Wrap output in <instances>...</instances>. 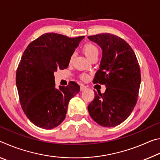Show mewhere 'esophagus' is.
<instances>
[{
	"mask_svg": "<svg viewBox=\"0 0 160 160\" xmlns=\"http://www.w3.org/2000/svg\"><path fill=\"white\" fill-rule=\"evenodd\" d=\"M86 89H87V87H86V86L83 85H80V90H81V91L85 90H86Z\"/></svg>",
	"mask_w": 160,
	"mask_h": 160,
	"instance_id": "esophagus-1",
	"label": "esophagus"
}]
</instances>
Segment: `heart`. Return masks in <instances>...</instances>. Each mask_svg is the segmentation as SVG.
<instances>
[{"mask_svg": "<svg viewBox=\"0 0 160 160\" xmlns=\"http://www.w3.org/2000/svg\"><path fill=\"white\" fill-rule=\"evenodd\" d=\"M82 51L85 54V56L88 57L89 59H90L94 57V56L99 55V48L97 46L93 44L92 42H88L83 46L82 47ZM74 58V54H72L70 58V62H72ZM80 78L81 80L84 81H86L88 80V75L86 73H82L80 75Z\"/></svg>", "mask_w": 160, "mask_h": 160, "instance_id": "obj_1", "label": "heart"}]
</instances>
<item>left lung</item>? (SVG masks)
<instances>
[{
	"mask_svg": "<svg viewBox=\"0 0 160 160\" xmlns=\"http://www.w3.org/2000/svg\"><path fill=\"white\" fill-rule=\"evenodd\" d=\"M88 39L102 49L93 82L107 87L104 94L94 91L89 113L100 126H118L131 115L137 103L141 81L138 61L131 46L114 34H98Z\"/></svg>",
	"mask_w": 160,
	"mask_h": 160,
	"instance_id": "8db88e82",
	"label": "left lung"
}]
</instances>
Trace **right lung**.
Returning a JSON list of instances; mask_svg holds the SVG:
<instances>
[{
  "instance_id": "right-lung-1",
  "label": "right lung",
  "mask_w": 160,
  "mask_h": 160,
  "mask_svg": "<svg viewBox=\"0 0 160 160\" xmlns=\"http://www.w3.org/2000/svg\"><path fill=\"white\" fill-rule=\"evenodd\" d=\"M84 37L47 33L24 51L16 72V85L24 113L37 127L51 129L60 125L70 99L80 92V86L73 81L56 89L53 73L67 68L70 56Z\"/></svg>"
}]
</instances>
